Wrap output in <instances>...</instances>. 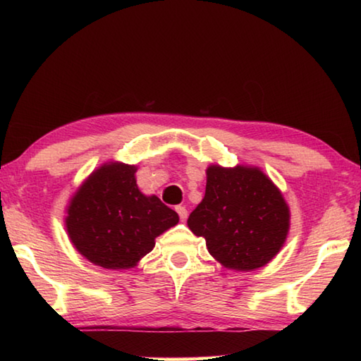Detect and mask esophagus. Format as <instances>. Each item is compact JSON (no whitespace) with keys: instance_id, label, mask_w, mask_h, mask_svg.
<instances>
[{"instance_id":"esophagus-1","label":"esophagus","mask_w":361,"mask_h":361,"mask_svg":"<svg viewBox=\"0 0 361 361\" xmlns=\"http://www.w3.org/2000/svg\"><path fill=\"white\" fill-rule=\"evenodd\" d=\"M176 213H178V216H180V219L181 221H186V218H188V210L185 209V207H176Z\"/></svg>"}]
</instances>
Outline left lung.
<instances>
[{"mask_svg": "<svg viewBox=\"0 0 361 361\" xmlns=\"http://www.w3.org/2000/svg\"><path fill=\"white\" fill-rule=\"evenodd\" d=\"M205 195L188 218L194 235L231 271H255L282 250L290 231V207L274 181L255 166L205 170Z\"/></svg>", "mask_w": 361, "mask_h": 361, "instance_id": "left-lung-1", "label": "left lung"}]
</instances>
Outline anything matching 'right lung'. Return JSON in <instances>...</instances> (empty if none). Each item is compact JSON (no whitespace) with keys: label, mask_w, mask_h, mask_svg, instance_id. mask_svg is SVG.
<instances>
[{"label":"right lung","mask_w":361,"mask_h":361,"mask_svg":"<svg viewBox=\"0 0 361 361\" xmlns=\"http://www.w3.org/2000/svg\"><path fill=\"white\" fill-rule=\"evenodd\" d=\"M137 166L109 161L95 169L66 205L65 229L79 255L103 269L135 267L156 237L178 224V213L146 195Z\"/></svg>","instance_id":"add662e5"}]
</instances>
